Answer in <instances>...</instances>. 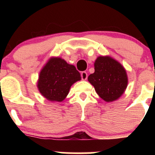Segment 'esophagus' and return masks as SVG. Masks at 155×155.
I'll use <instances>...</instances> for the list:
<instances>
[{
    "label": "esophagus",
    "mask_w": 155,
    "mask_h": 155,
    "mask_svg": "<svg viewBox=\"0 0 155 155\" xmlns=\"http://www.w3.org/2000/svg\"><path fill=\"white\" fill-rule=\"evenodd\" d=\"M81 79L83 81L86 80V79L87 78V72H85V71H82L81 73Z\"/></svg>",
    "instance_id": "esophagus-1"
}]
</instances>
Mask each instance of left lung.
Returning a JSON list of instances; mask_svg holds the SVG:
<instances>
[{
	"label": "left lung",
	"mask_w": 155,
	"mask_h": 155,
	"mask_svg": "<svg viewBox=\"0 0 155 155\" xmlns=\"http://www.w3.org/2000/svg\"><path fill=\"white\" fill-rule=\"evenodd\" d=\"M97 94L105 102L118 99L127 88L128 79L124 67L109 57H99L94 72L87 78Z\"/></svg>",
	"instance_id": "1"
}]
</instances>
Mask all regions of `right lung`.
I'll list each match as a JSON object with an SVG mask.
<instances>
[{
  "instance_id": "obj_1",
  "label": "right lung",
  "mask_w": 155,
  "mask_h": 155,
  "mask_svg": "<svg viewBox=\"0 0 155 155\" xmlns=\"http://www.w3.org/2000/svg\"><path fill=\"white\" fill-rule=\"evenodd\" d=\"M81 80V74L74 65L58 57L51 58L39 74L38 88L50 101L62 102L70 87Z\"/></svg>"
}]
</instances>
